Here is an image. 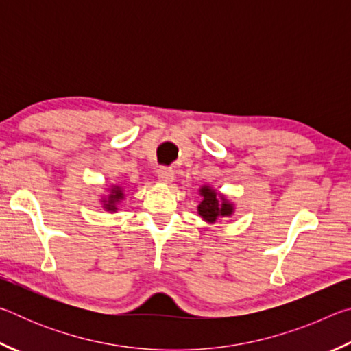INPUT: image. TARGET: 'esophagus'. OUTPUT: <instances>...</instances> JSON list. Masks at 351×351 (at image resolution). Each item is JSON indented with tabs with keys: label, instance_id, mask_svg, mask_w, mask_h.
I'll return each instance as SVG.
<instances>
[{
	"label": "esophagus",
	"instance_id": "1",
	"mask_svg": "<svg viewBox=\"0 0 351 351\" xmlns=\"http://www.w3.org/2000/svg\"><path fill=\"white\" fill-rule=\"evenodd\" d=\"M158 178L161 182L169 184L175 180V171L170 167H159L158 169Z\"/></svg>",
	"mask_w": 351,
	"mask_h": 351
}]
</instances>
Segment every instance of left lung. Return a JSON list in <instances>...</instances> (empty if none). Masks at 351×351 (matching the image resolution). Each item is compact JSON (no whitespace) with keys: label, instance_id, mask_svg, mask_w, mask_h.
Listing matches in <instances>:
<instances>
[{"label":"left lung","instance_id":"left-lung-1","mask_svg":"<svg viewBox=\"0 0 351 351\" xmlns=\"http://www.w3.org/2000/svg\"><path fill=\"white\" fill-rule=\"evenodd\" d=\"M201 203L198 206L199 217L207 223H215L219 218L230 217L234 213V204L226 199L224 195L218 193L210 186H203L199 189Z\"/></svg>","mask_w":351,"mask_h":351}]
</instances>
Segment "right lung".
Wrapping results in <instances>:
<instances>
[{
  "mask_svg": "<svg viewBox=\"0 0 351 351\" xmlns=\"http://www.w3.org/2000/svg\"><path fill=\"white\" fill-rule=\"evenodd\" d=\"M123 199V192L119 186H112L110 190V195H106V198H102L104 207L110 212H116L117 210V204Z\"/></svg>",
  "mask_w": 351,
  "mask_h": 351,
  "instance_id": "obj_1",
  "label": "right lung"
}]
</instances>
